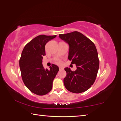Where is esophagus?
Masks as SVG:
<instances>
[{
  "mask_svg": "<svg viewBox=\"0 0 121 121\" xmlns=\"http://www.w3.org/2000/svg\"><path fill=\"white\" fill-rule=\"evenodd\" d=\"M64 68L63 67H59V69L60 70H62V69H63Z\"/></svg>",
  "mask_w": 121,
  "mask_h": 121,
  "instance_id": "obj_1",
  "label": "esophagus"
}]
</instances>
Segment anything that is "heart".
Instances as JSON below:
<instances>
[{"label":"heart","mask_w":121,"mask_h":121,"mask_svg":"<svg viewBox=\"0 0 121 121\" xmlns=\"http://www.w3.org/2000/svg\"><path fill=\"white\" fill-rule=\"evenodd\" d=\"M56 63L57 64H60V61L59 60H56Z\"/></svg>","instance_id":"1"}]
</instances>
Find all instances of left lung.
<instances>
[{
    "label": "left lung",
    "instance_id": "obj_1",
    "mask_svg": "<svg viewBox=\"0 0 121 121\" xmlns=\"http://www.w3.org/2000/svg\"><path fill=\"white\" fill-rule=\"evenodd\" d=\"M59 37L69 45L68 59L77 67L75 71L65 68L67 72L64 79L65 86L73 93L85 92L95 81L99 66L96 47L92 41L77 31L60 34Z\"/></svg>",
    "mask_w": 121,
    "mask_h": 121
}]
</instances>
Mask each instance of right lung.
<instances>
[{
  "instance_id": "obj_1",
  "label": "right lung",
  "mask_w": 121,
  "mask_h": 121,
  "mask_svg": "<svg viewBox=\"0 0 121 121\" xmlns=\"http://www.w3.org/2000/svg\"><path fill=\"white\" fill-rule=\"evenodd\" d=\"M56 37L39 35L28 43L22 52L19 64L23 81L29 90L38 95L50 92L59 71L56 65L52 64L48 70L44 69L42 64L43 56L45 55V44Z\"/></svg>"
}]
</instances>
